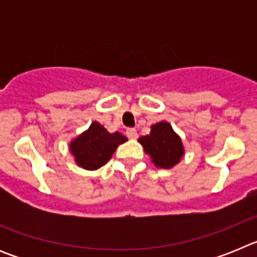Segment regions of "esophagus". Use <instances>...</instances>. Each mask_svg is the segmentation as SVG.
Instances as JSON below:
<instances>
[{
    "instance_id": "esophagus-1",
    "label": "esophagus",
    "mask_w": 257,
    "mask_h": 257,
    "mask_svg": "<svg viewBox=\"0 0 257 257\" xmlns=\"http://www.w3.org/2000/svg\"><path fill=\"white\" fill-rule=\"evenodd\" d=\"M127 138H130V139H136L138 138V131L135 128H127L126 131Z\"/></svg>"
}]
</instances>
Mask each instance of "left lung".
I'll list each match as a JSON object with an SVG mask.
<instances>
[{
  "mask_svg": "<svg viewBox=\"0 0 257 257\" xmlns=\"http://www.w3.org/2000/svg\"><path fill=\"white\" fill-rule=\"evenodd\" d=\"M149 135L142 136L138 142L149 154L154 166L161 169H171L178 165L184 156V147L180 136L172 130L169 122L161 121L151 127Z\"/></svg>",
  "mask_w": 257,
  "mask_h": 257,
  "instance_id": "8db88e82",
  "label": "left lung"
}]
</instances>
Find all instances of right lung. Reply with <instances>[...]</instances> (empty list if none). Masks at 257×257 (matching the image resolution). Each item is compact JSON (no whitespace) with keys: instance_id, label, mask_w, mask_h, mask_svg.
<instances>
[{"instance_id":"obj_1","label":"right lung","mask_w":257,"mask_h":257,"mask_svg":"<svg viewBox=\"0 0 257 257\" xmlns=\"http://www.w3.org/2000/svg\"><path fill=\"white\" fill-rule=\"evenodd\" d=\"M124 142H127L126 136L119 133H108L104 126L95 121L70 142L69 149L79 167L97 170L112 158L118 145Z\"/></svg>"}]
</instances>
